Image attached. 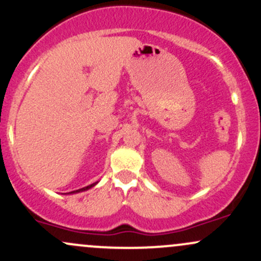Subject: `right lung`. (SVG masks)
Instances as JSON below:
<instances>
[{"label": "right lung", "mask_w": 261, "mask_h": 261, "mask_svg": "<svg viewBox=\"0 0 261 261\" xmlns=\"http://www.w3.org/2000/svg\"><path fill=\"white\" fill-rule=\"evenodd\" d=\"M97 184H98V181H97V182H93V184H91V185H88V187H85V188H82V189H79V190H74V191H71V193H67V194H77V193H82V191L89 190V189H91V188H93V187H94V185H97Z\"/></svg>", "instance_id": "obj_1"}]
</instances>
